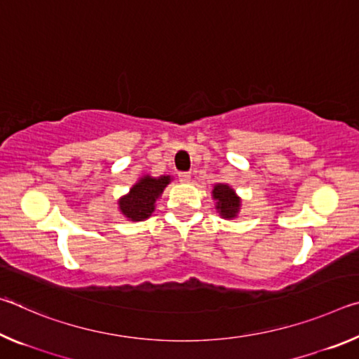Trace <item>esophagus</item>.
Wrapping results in <instances>:
<instances>
[{
  "label": "esophagus",
  "instance_id": "esophagus-1",
  "mask_svg": "<svg viewBox=\"0 0 359 359\" xmlns=\"http://www.w3.org/2000/svg\"><path fill=\"white\" fill-rule=\"evenodd\" d=\"M179 180L182 184H188L191 180V174L190 172H179Z\"/></svg>",
  "mask_w": 359,
  "mask_h": 359
}]
</instances>
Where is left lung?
Masks as SVG:
<instances>
[{"mask_svg": "<svg viewBox=\"0 0 359 359\" xmlns=\"http://www.w3.org/2000/svg\"><path fill=\"white\" fill-rule=\"evenodd\" d=\"M212 198L215 201V210L224 220L238 218L242 205V199L236 190L228 184H215L212 188Z\"/></svg>", "mask_w": 359, "mask_h": 359, "instance_id": "1", "label": "left lung"}]
</instances>
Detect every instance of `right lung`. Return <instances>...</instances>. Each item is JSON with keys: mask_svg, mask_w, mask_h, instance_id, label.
<instances>
[{"mask_svg": "<svg viewBox=\"0 0 359 359\" xmlns=\"http://www.w3.org/2000/svg\"><path fill=\"white\" fill-rule=\"evenodd\" d=\"M171 175H160L154 177L150 174H144L136 180V184L130 188V191L118 198V210L126 220L144 222L155 212L156 201L161 198L165 188L171 184Z\"/></svg>", "mask_w": 359, "mask_h": 359, "instance_id": "obj_1", "label": "right lung"}]
</instances>
